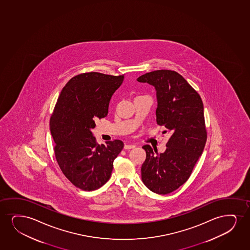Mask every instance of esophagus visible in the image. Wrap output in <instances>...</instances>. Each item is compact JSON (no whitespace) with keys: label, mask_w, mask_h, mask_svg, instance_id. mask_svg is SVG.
I'll return each instance as SVG.
<instances>
[{"label":"esophagus","mask_w":250,"mask_h":250,"mask_svg":"<svg viewBox=\"0 0 250 250\" xmlns=\"http://www.w3.org/2000/svg\"><path fill=\"white\" fill-rule=\"evenodd\" d=\"M135 148V146H133V145H125L124 146V149H134Z\"/></svg>","instance_id":"34e87169"}]
</instances>
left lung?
Wrapping results in <instances>:
<instances>
[{
	"label": "left lung",
	"mask_w": 250,
	"mask_h": 250,
	"mask_svg": "<svg viewBox=\"0 0 250 250\" xmlns=\"http://www.w3.org/2000/svg\"><path fill=\"white\" fill-rule=\"evenodd\" d=\"M156 89V122L170 133L164 153L155 154L144 146L146 159L141 167L143 183L150 191L167 194L189 178L202 154L206 140L204 105L198 92L181 74L171 70H156L139 77Z\"/></svg>",
	"instance_id": "left-lung-1"
}]
</instances>
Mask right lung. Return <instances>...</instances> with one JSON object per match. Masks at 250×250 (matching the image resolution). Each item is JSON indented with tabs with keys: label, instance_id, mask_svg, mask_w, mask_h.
<instances>
[{
	"label": "right lung",
	"instance_id": "right-lung-1",
	"mask_svg": "<svg viewBox=\"0 0 250 250\" xmlns=\"http://www.w3.org/2000/svg\"><path fill=\"white\" fill-rule=\"evenodd\" d=\"M124 79L80 73L64 86L51 114L56 160L65 177L83 191L98 189L110 179L114 160L124 148L118 139L100 146L91 132L95 119L107 116L111 96Z\"/></svg>",
	"mask_w": 250,
	"mask_h": 250
}]
</instances>
